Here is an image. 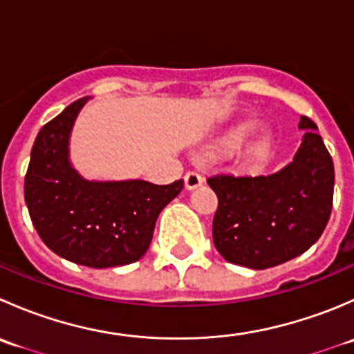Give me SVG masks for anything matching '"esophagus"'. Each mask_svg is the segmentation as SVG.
Returning a JSON list of instances; mask_svg holds the SVG:
<instances>
[{
	"label": "esophagus",
	"mask_w": 354,
	"mask_h": 354,
	"mask_svg": "<svg viewBox=\"0 0 354 354\" xmlns=\"http://www.w3.org/2000/svg\"><path fill=\"white\" fill-rule=\"evenodd\" d=\"M202 183H203V176L202 174H198L197 171H188V173L185 174V187H187V190L198 188Z\"/></svg>",
	"instance_id": "esophagus-1"
}]
</instances>
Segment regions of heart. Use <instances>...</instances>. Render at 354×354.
Returning a JSON list of instances; mask_svg holds the SVG:
<instances>
[{
	"mask_svg": "<svg viewBox=\"0 0 354 354\" xmlns=\"http://www.w3.org/2000/svg\"><path fill=\"white\" fill-rule=\"evenodd\" d=\"M248 131H250L248 124H243V127H238L236 130L231 131V133L227 135V137L224 138V142H223L224 149H227V151H234V149L240 147V145L243 144L245 137H246V135H248Z\"/></svg>",
	"mask_w": 354,
	"mask_h": 354,
	"instance_id": "b5f03b06",
	"label": "heart"
}]
</instances>
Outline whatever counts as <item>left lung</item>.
I'll list each match as a JSON object with an SVG mask.
<instances>
[{
	"label": "left lung",
	"mask_w": 354,
	"mask_h": 354,
	"mask_svg": "<svg viewBox=\"0 0 354 354\" xmlns=\"http://www.w3.org/2000/svg\"><path fill=\"white\" fill-rule=\"evenodd\" d=\"M306 130L292 162L269 176L214 174L217 210L212 238L231 263L269 269L301 255L326 230L334 197V164L317 124L301 116Z\"/></svg>",
	"instance_id": "1"
}]
</instances>
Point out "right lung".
I'll return each instance as SVG.
<instances>
[{"label":"right lung","mask_w":354,"mask_h":354,"mask_svg":"<svg viewBox=\"0 0 354 354\" xmlns=\"http://www.w3.org/2000/svg\"><path fill=\"white\" fill-rule=\"evenodd\" d=\"M85 102H71L37 133L25 203L37 234L56 255L92 269L127 266L145 255L160 210L183 190V180H84L68 160V138Z\"/></svg>","instance_id":"add662e5"}]
</instances>
